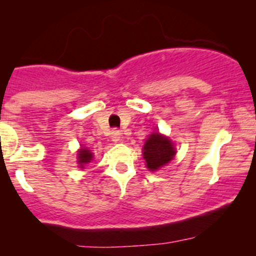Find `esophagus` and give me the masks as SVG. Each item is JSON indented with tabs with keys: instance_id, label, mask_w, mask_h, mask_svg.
<instances>
[{
	"instance_id": "esophagus-1",
	"label": "esophagus",
	"mask_w": 256,
	"mask_h": 256,
	"mask_svg": "<svg viewBox=\"0 0 256 256\" xmlns=\"http://www.w3.org/2000/svg\"><path fill=\"white\" fill-rule=\"evenodd\" d=\"M120 138H122L120 130H112V142H116V144H118L119 140H120Z\"/></svg>"
}]
</instances>
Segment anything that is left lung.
<instances>
[{"label":"left lung","instance_id":"obj_1","mask_svg":"<svg viewBox=\"0 0 256 256\" xmlns=\"http://www.w3.org/2000/svg\"><path fill=\"white\" fill-rule=\"evenodd\" d=\"M175 154L174 144L158 132L152 133L144 142V158L150 171H156L165 166L174 158Z\"/></svg>","mask_w":256,"mask_h":256}]
</instances>
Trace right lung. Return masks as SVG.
Segmentation results:
<instances>
[{"label": "right lung", "instance_id": "obj_1", "mask_svg": "<svg viewBox=\"0 0 256 256\" xmlns=\"http://www.w3.org/2000/svg\"><path fill=\"white\" fill-rule=\"evenodd\" d=\"M92 157L94 154L90 150L85 148V147H84V148H80L78 154H77V162H78L80 168H84V165H85V164L91 162Z\"/></svg>", "mask_w": 256, "mask_h": 256}]
</instances>
